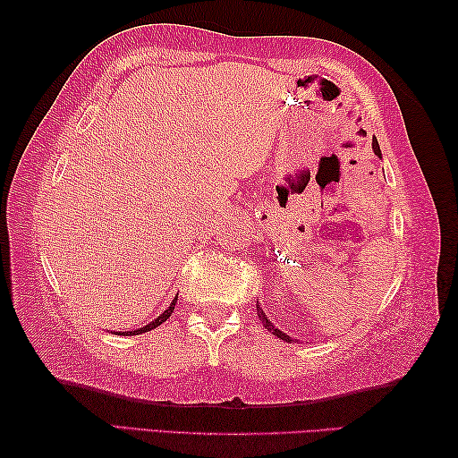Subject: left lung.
Segmentation results:
<instances>
[{"mask_svg": "<svg viewBox=\"0 0 458 458\" xmlns=\"http://www.w3.org/2000/svg\"><path fill=\"white\" fill-rule=\"evenodd\" d=\"M373 152H376V154L379 156V158H381V149H379V144H377V140H373ZM258 317L261 318V322H264V325H266V328H267V331H269V333H274V335H276V336H278V339H282V341H286V343H292V336H288L286 333H282V331H280V328H276V327L272 325V322H269V320H267V317H266V312L259 309V304H258Z\"/></svg>", "mask_w": 458, "mask_h": 458, "instance_id": "8db88e82", "label": "left lung"}]
</instances>
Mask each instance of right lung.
I'll use <instances>...</instances> for the list:
<instances>
[{"label":"right lung","mask_w":458,"mask_h":458,"mask_svg":"<svg viewBox=\"0 0 458 458\" xmlns=\"http://www.w3.org/2000/svg\"><path fill=\"white\" fill-rule=\"evenodd\" d=\"M176 300H178V296L174 298V300H172V302H170V306H168V309L166 310H164L162 314H160V317L158 318H156V320H152V322H149V325H146V327H141V328H138V331H133V333H130V335H140V333H148V331H152V328H156V327H160L162 325V322L164 320H166L168 317H170V314H172V310H174V304H176ZM119 335H123V333H119ZM127 335V333H125Z\"/></svg>","instance_id":"1"}]
</instances>
